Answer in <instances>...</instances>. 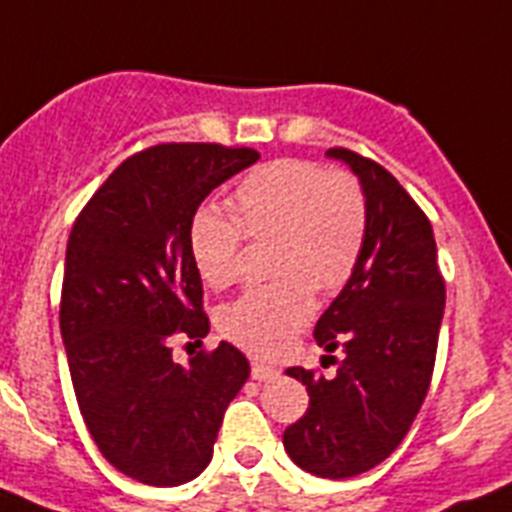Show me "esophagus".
Returning a JSON list of instances; mask_svg holds the SVG:
<instances>
[{
    "label": "esophagus",
    "mask_w": 512,
    "mask_h": 512,
    "mask_svg": "<svg viewBox=\"0 0 512 512\" xmlns=\"http://www.w3.org/2000/svg\"><path fill=\"white\" fill-rule=\"evenodd\" d=\"M278 368L273 366H265V363H252V379L255 381H273L278 379Z\"/></svg>",
    "instance_id": "1"
}]
</instances>
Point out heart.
Returning a JSON list of instances; mask_svg holds the SVG:
<instances>
[{"instance_id": "b5f03b06", "label": "heart", "mask_w": 512, "mask_h": 512, "mask_svg": "<svg viewBox=\"0 0 512 512\" xmlns=\"http://www.w3.org/2000/svg\"><path fill=\"white\" fill-rule=\"evenodd\" d=\"M234 216L219 206L193 213L188 247L213 288L242 275L244 237L268 242V270L278 281L252 288L219 311L226 340L252 355H275L314 314V288L335 293L353 278L368 237V201L348 170L311 159L260 164L234 190Z\"/></svg>"}]
</instances>
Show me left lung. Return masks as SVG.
<instances>
[{
	"label": "left lung",
	"mask_w": 512,
	"mask_h": 512,
	"mask_svg": "<svg viewBox=\"0 0 512 512\" xmlns=\"http://www.w3.org/2000/svg\"><path fill=\"white\" fill-rule=\"evenodd\" d=\"M327 157L361 180L368 237L353 278L314 327L317 345L342 350L337 371H286L309 391V410L288 425L283 446L309 474L345 479L389 459L420 412L433 379L446 283L433 226L397 177L340 146Z\"/></svg>",
	"instance_id": "1"
}]
</instances>
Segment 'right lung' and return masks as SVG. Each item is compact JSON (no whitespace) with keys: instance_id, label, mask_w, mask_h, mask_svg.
Wrapping results in <instances>:
<instances>
[{"instance_id":"1","label":"right lung","mask_w":512,"mask_h":512,"mask_svg":"<svg viewBox=\"0 0 512 512\" xmlns=\"http://www.w3.org/2000/svg\"><path fill=\"white\" fill-rule=\"evenodd\" d=\"M257 159L247 146H149L102 182L71 226L59 311L71 384L92 441L136 482L198 477L250 376L229 342L180 366L172 340L208 335L190 219Z\"/></svg>"}]
</instances>
